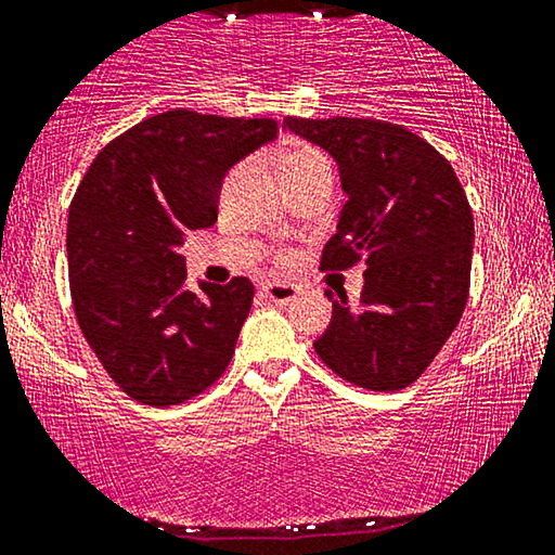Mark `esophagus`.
Instances as JSON below:
<instances>
[{"instance_id": "1", "label": "esophagus", "mask_w": 555, "mask_h": 555, "mask_svg": "<svg viewBox=\"0 0 555 555\" xmlns=\"http://www.w3.org/2000/svg\"><path fill=\"white\" fill-rule=\"evenodd\" d=\"M263 294H267L271 304L288 306L298 296V288L292 284H281V281H269V284L263 286Z\"/></svg>"}]
</instances>
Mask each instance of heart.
<instances>
[{
  "mask_svg": "<svg viewBox=\"0 0 555 555\" xmlns=\"http://www.w3.org/2000/svg\"><path fill=\"white\" fill-rule=\"evenodd\" d=\"M313 165H325V157L315 151V147L296 145V147H288V151L281 155L279 170H281V175H284V172H296V170H304V167H313Z\"/></svg>",
  "mask_w": 555,
  "mask_h": 555,
  "instance_id": "obj_1",
  "label": "heart"
}]
</instances>
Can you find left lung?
Instances as JSON below:
<instances>
[{
	"label": "left lung",
	"mask_w": 555,
	"mask_h": 555,
	"mask_svg": "<svg viewBox=\"0 0 555 555\" xmlns=\"http://www.w3.org/2000/svg\"><path fill=\"white\" fill-rule=\"evenodd\" d=\"M338 165L346 205L321 269L365 259L360 306L331 292L333 319L313 343L343 380L408 388L460 323L469 296L474 219L452 165L402 126L371 118H284Z\"/></svg>",
	"instance_id": "1"
}]
</instances>
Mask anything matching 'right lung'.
Instances as JSON below:
<instances>
[{
    "mask_svg": "<svg viewBox=\"0 0 555 555\" xmlns=\"http://www.w3.org/2000/svg\"><path fill=\"white\" fill-rule=\"evenodd\" d=\"M269 118L167 111L95 155L68 209V281L78 325L118 388L167 408L227 371L254 284L184 286L180 246L217 222L232 167L276 140Z\"/></svg>",
    "mask_w": 555,
    "mask_h": 555,
    "instance_id": "right-lung-1",
    "label": "right lung"
}]
</instances>
